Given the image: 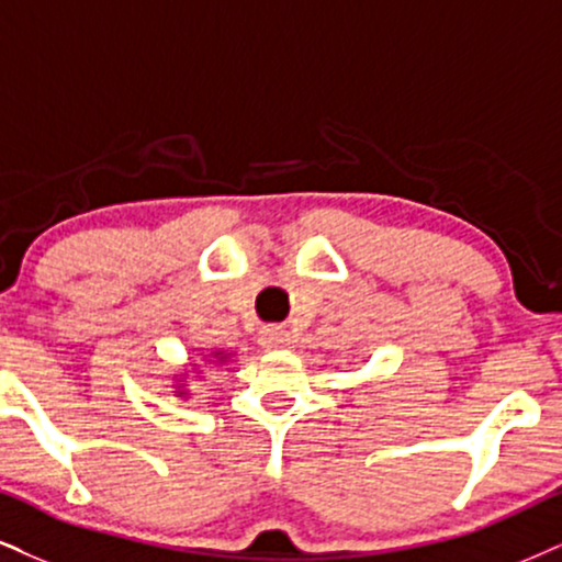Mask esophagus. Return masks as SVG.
<instances>
[{
    "instance_id": "esophagus-1",
    "label": "esophagus",
    "mask_w": 562,
    "mask_h": 562,
    "mask_svg": "<svg viewBox=\"0 0 562 562\" xmlns=\"http://www.w3.org/2000/svg\"><path fill=\"white\" fill-rule=\"evenodd\" d=\"M292 341V336H289L286 328H281V325H266V328L260 330V344L266 346V349H283V346H289Z\"/></svg>"
}]
</instances>
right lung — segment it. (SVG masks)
Listing matches in <instances>:
<instances>
[{
  "label": "right lung",
  "instance_id": "1",
  "mask_svg": "<svg viewBox=\"0 0 562 562\" xmlns=\"http://www.w3.org/2000/svg\"><path fill=\"white\" fill-rule=\"evenodd\" d=\"M213 357H216V359H218V362H224V359H226V355H224V351H213ZM179 393H182V391H179Z\"/></svg>",
  "mask_w": 562,
  "mask_h": 562
}]
</instances>
